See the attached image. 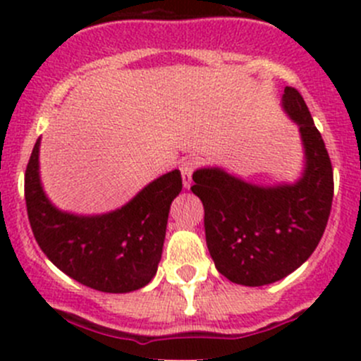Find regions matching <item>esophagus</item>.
Masks as SVG:
<instances>
[{
	"instance_id": "34e87169",
	"label": "esophagus",
	"mask_w": 361,
	"mask_h": 361,
	"mask_svg": "<svg viewBox=\"0 0 361 361\" xmlns=\"http://www.w3.org/2000/svg\"><path fill=\"white\" fill-rule=\"evenodd\" d=\"M195 167H197V162L192 159L188 160H183L180 166V171H181V176H183V187L185 188H190L192 185V173L195 171Z\"/></svg>"
}]
</instances>
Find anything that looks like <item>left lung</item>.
<instances>
[{"instance_id":"1","label":"left lung","mask_w":361,"mask_h":361,"mask_svg":"<svg viewBox=\"0 0 361 361\" xmlns=\"http://www.w3.org/2000/svg\"><path fill=\"white\" fill-rule=\"evenodd\" d=\"M283 110L300 130L305 167L295 183L260 187L204 167L190 190L202 201L211 258L228 281L264 286L292 274L318 246L334 199V171L304 97L286 87Z\"/></svg>"}]
</instances>
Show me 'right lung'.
<instances>
[{
	"label": "right lung",
	"mask_w": 361,
	"mask_h": 361,
	"mask_svg": "<svg viewBox=\"0 0 361 361\" xmlns=\"http://www.w3.org/2000/svg\"><path fill=\"white\" fill-rule=\"evenodd\" d=\"M39 140L25 167L24 195L36 243L75 281L106 293H127L152 281L162 257L167 216L181 192L174 169L106 214L82 216L49 201L39 181Z\"/></svg>",
	"instance_id": "right-lung-1"
}]
</instances>
